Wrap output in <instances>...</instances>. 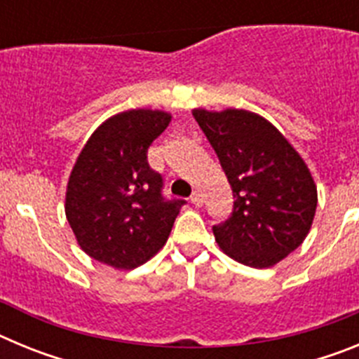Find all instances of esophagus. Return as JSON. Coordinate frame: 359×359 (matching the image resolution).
<instances>
[{"label": "esophagus", "instance_id": "esophagus-1", "mask_svg": "<svg viewBox=\"0 0 359 359\" xmlns=\"http://www.w3.org/2000/svg\"><path fill=\"white\" fill-rule=\"evenodd\" d=\"M190 203H192V205H196V207H199V205H201L203 203V199H201V194H199V192H192V196H190Z\"/></svg>", "mask_w": 359, "mask_h": 359}]
</instances>
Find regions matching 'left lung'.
Here are the masks:
<instances>
[{
  "instance_id": "obj_1",
  "label": "left lung",
  "mask_w": 359,
  "mask_h": 359,
  "mask_svg": "<svg viewBox=\"0 0 359 359\" xmlns=\"http://www.w3.org/2000/svg\"><path fill=\"white\" fill-rule=\"evenodd\" d=\"M233 192V210L214 224L219 248L250 268H269L304 243L316 212L307 165L275 126L244 109L192 111Z\"/></svg>"
}]
</instances>
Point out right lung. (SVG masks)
Returning a JSON list of instances; mask_svg holds the SVG:
<instances>
[{
    "label": "right lung",
    "instance_id": "add662e5",
    "mask_svg": "<svg viewBox=\"0 0 359 359\" xmlns=\"http://www.w3.org/2000/svg\"><path fill=\"white\" fill-rule=\"evenodd\" d=\"M169 113L131 109L111 116L90 136L69 174L66 217L91 259L133 269L169 239L185 199L163 196V177L149 167L147 149Z\"/></svg>",
    "mask_w": 359,
    "mask_h": 359
}]
</instances>
